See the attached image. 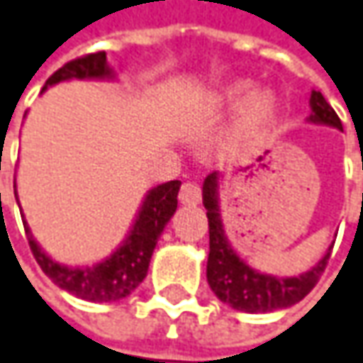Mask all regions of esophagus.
Wrapping results in <instances>:
<instances>
[{
  "label": "esophagus",
  "mask_w": 363,
  "mask_h": 363,
  "mask_svg": "<svg viewBox=\"0 0 363 363\" xmlns=\"http://www.w3.org/2000/svg\"><path fill=\"white\" fill-rule=\"evenodd\" d=\"M179 201L182 205H199L201 201V186L197 182H184L179 193Z\"/></svg>",
  "instance_id": "34e87169"
}]
</instances>
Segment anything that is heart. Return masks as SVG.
Segmentation results:
<instances>
[{"mask_svg":"<svg viewBox=\"0 0 363 363\" xmlns=\"http://www.w3.org/2000/svg\"><path fill=\"white\" fill-rule=\"evenodd\" d=\"M246 79H234L222 86L213 96V108L216 111H230L238 104V115L234 123L236 135L246 138L267 127L279 111V98L271 88H252Z\"/></svg>","mask_w":363,"mask_h":363,"instance_id":"obj_1","label":"heart"}]
</instances>
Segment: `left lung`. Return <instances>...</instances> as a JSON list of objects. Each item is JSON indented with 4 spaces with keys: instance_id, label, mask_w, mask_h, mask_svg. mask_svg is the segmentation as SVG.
<instances>
[{
    "instance_id": "obj_1",
    "label": "left lung",
    "mask_w": 363,
    "mask_h": 363,
    "mask_svg": "<svg viewBox=\"0 0 363 363\" xmlns=\"http://www.w3.org/2000/svg\"><path fill=\"white\" fill-rule=\"evenodd\" d=\"M306 121L343 131V125L337 113L330 108V104L318 90H312L310 94V115ZM220 181H222L220 172H211L203 181V205L207 209V222H209L207 284L211 291L224 304L248 314L289 308L298 304L316 286L320 273L327 267L335 242H330L316 265L294 277H279L252 269L236 252V248L230 245L225 236L222 209H220Z\"/></svg>"
}]
</instances>
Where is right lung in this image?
I'll return each instance as SVG.
<instances>
[{
    "label": "right lung",
    "instance_id": "right-lung-1",
    "mask_svg": "<svg viewBox=\"0 0 363 363\" xmlns=\"http://www.w3.org/2000/svg\"><path fill=\"white\" fill-rule=\"evenodd\" d=\"M117 74L106 61V53H92L65 63L57 69L45 84L43 92L55 84L69 79H115ZM179 189L181 181L162 182L152 186L139 205L135 220L125 234L123 242L102 261L92 265H65L55 261L45 248L36 242L28 222L22 218L24 230L28 236V245L33 250L36 263L53 279L55 286L74 294L75 298L86 302H118L133 294L139 284L147 275V267L152 261L154 248L160 240L162 232L179 205ZM13 195L18 201V191L13 184ZM20 203V201H18ZM22 213V207H20ZM24 216V213H22Z\"/></svg>",
    "mask_w": 363,
    "mask_h": 363
}]
</instances>
